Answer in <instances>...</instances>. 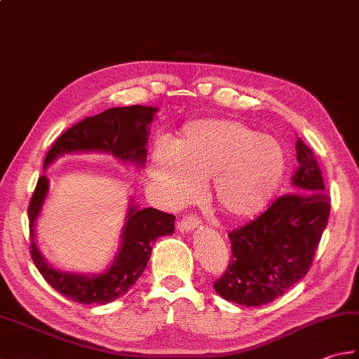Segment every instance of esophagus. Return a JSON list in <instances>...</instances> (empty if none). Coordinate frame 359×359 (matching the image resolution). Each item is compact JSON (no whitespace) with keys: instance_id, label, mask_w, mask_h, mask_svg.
Segmentation results:
<instances>
[{"instance_id":"esophagus-1","label":"esophagus","mask_w":359,"mask_h":359,"mask_svg":"<svg viewBox=\"0 0 359 359\" xmlns=\"http://www.w3.org/2000/svg\"><path fill=\"white\" fill-rule=\"evenodd\" d=\"M200 219L195 217V215H186V217L181 219L178 228L181 233H191L195 228L200 226Z\"/></svg>"}]
</instances>
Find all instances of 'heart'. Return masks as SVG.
Returning <instances> with one entry per match:
<instances>
[{"label":"heart","mask_w":359,"mask_h":359,"mask_svg":"<svg viewBox=\"0 0 359 359\" xmlns=\"http://www.w3.org/2000/svg\"><path fill=\"white\" fill-rule=\"evenodd\" d=\"M286 153L278 140L231 118L194 120L170 147L151 153L153 177L173 205L198 194L211 181L215 208L243 220L266 208L286 172Z\"/></svg>","instance_id":"obj_1"}]
</instances>
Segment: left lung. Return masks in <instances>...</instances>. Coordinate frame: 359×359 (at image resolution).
<instances>
[{
    "instance_id": "obj_1",
    "label": "left lung",
    "mask_w": 359,
    "mask_h": 359,
    "mask_svg": "<svg viewBox=\"0 0 359 359\" xmlns=\"http://www.w3.org/2000/svg\"><path fill=\"white\" fill-rule=\"evenodd\" d=\"M294 194L276 198L258 219L233 229L231 261L214 289L228 302L261 306L299 283L313 264L330 217V197L311 148L297 139Z\"/></svg>"
}]
</instances>
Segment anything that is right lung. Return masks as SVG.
I'll list each match as a JSON object with an SVG mask.
<instances>
[{"instance_id":"add662e5","label":"right lung","mask_w":359,"mask_h":359,"mask_svg":"<svg viewBox=\"0 0 359 359\" xmlns=\"http://www.w3.org/2000/svg\"><path fill=\"white\" fill-rule=\"evenodd\" d=\"M156 111V107L136 104L111 107L98 116L86 117L60 134L46 153L43 168L62 154L74 151H104L120 161L144 165L147 161L148 123H151ZM46 194L48 180L42 175L28 208L31 258L51 287L78 303L106 305L123 297L145 270L154 241L161 236L172 234L175 229L173 214L162 212L154 208L139 209L137 205H131L121 233L120 252L104 273L79 275L60 272L45 261L39 252L34 234V223L39 217Z\"/></svg>"}]
</instances>
